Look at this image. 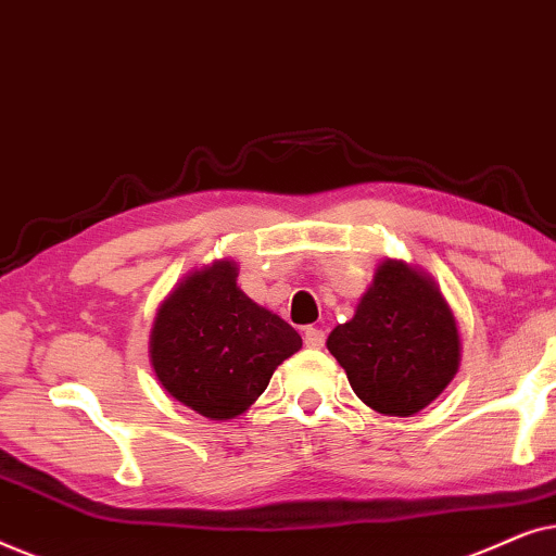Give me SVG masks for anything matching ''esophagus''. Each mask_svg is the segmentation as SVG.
<instances>
[{
  "label": "esophagus",
  "mask_w": 556,
  "mask_h": 556,
  "mask_svg": "<svg viewBox=\"0 0 556 556\" xmlns=\"http://www.w3.org/2000/svg\"><path fill=\"white\" fill-rule=\"evenodd\" d=\"M303 341H306L308 349H321L326 337H324L321 329H314V326H306V329H303Z\"/></svg>",
  "instance_id": "esophagus-1"
}]
</instances>
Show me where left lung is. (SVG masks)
<instances>
[{
  "mask_svg": "<svg viewBox=\"0 0 556 556\" xmlns=\"http://www.w3.org/2000/svg\"><path fill=\"white\" fill-rule=\"evenodd\" d=\"M364 405L382 415L420 413L460 364L455 316L432 276L405 261L379 263L352 321L326 341Z\"/></svg>",
  "mask_w": 556,
  "mask_h": 556,
  "instance_id": "obj_1",
  "label": "left lung"
}]
</instances>
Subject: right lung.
<instances>
[{
  "mask_svg": "<svg viewBox=\"0 0 556 556\" xmlns=\"http://www.w3.org/2000/svg\"><path fill=\"white\" fill-rule=\"evenodd\" d=\"M291 324L238 286V265L215 261L189 273L156 311L149 356L159 384L210 420H232L301 349Z\"/></svg>",
  "mask_w": 556,
  "mask_h": 556,
  "instance_id": "1",
  "label": "right lung"
}]
</instances>
